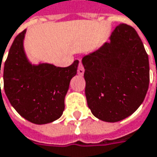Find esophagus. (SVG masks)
<instances>
[{
  "label": "esophagus",
  "instance_id": "1",
  "mask_svg": "<svg viewBox=\"0 0 157 157\" xmlns=\"http://www.w3.org/2000/svg\"><path fill=\"white\" fill-rule=\"evenodd\" d=\"M77 74H78L79 75H83V74H84V67H83V65H82V64L81 60L79 61L78 69H77Z\"/></svg>",
  "mask_w": 157,
  "mask_h": 157
}]
</instances>
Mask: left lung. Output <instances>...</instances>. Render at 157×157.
I'll return each instance as SVG.
<instances>
[{
  "instance_id": "1",
  "label": "left lung",
  "mask_w": 157,
  "mask_h": 157,
  "mask_svg": "<svg viewBox=\"0 0 157 157\" xmlns=\"http://www.w3.org/2000/svg\"><path fill=\"white\" fill-rule=\"evenodd\" d=\"M88 107L99 120L117 122L135 112L149 85L148 56L136 31L116 27L110 42L82 58Z\"/></svg>"
}]
</instances>
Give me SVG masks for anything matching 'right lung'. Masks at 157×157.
Returning a JSON list of instances; mask_svg holds the SVG:
<instances>
[{"label":"right lung","mask_w":157,"mask_h":157,"mask_svg":"<svg viewBox=\"0 0 157 157\" xmlns=\"http://www.w3.org/2000/svg\"><path fill=\"white\" fill-rule=\"evenodd\" d=\"M25 33L26 29L16 36L10 48L3 67V87L21 116L35 124H47L63 114L64 97L71 79L76 75L78 60L67 67L32 65L23 50Z\"/></svg>","instance_id":"right-lung-1"}]
</instances>
